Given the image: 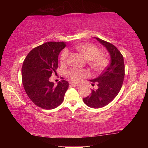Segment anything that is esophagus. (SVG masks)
I'll return each mask as SVG.
<instances>
[{
  "label": "esophagus",
  "mask_w": 148,
  "mask_h": 148,
  "mask_svg": "<svg viewBox=\"0 0 148 148\" xmlns=\"http://www.w3.org/2000/svg\"><path fill=\"white\" fill-rule=\"evenodd\" d=\"M70 85H71V86H73V87H79L80 86V84H78V83H73V82H71Z\"/></svg>",
  "instance_id": "34e87169"
}]
</instances>
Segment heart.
Here are the masks:
<instances>
[{"instance_id": "obj_1", "label": "heart", "mask_w": 148, "mask_h": 148, "mask_svg": "<svg viewBox=\"0 0 148 148\" xmlns=\"http://www.w3.org/2000/svg\"><path fill=\"white\" fill-rule=\"evenodd\" d=\"M77 50L88 60V63L94 71H100L104 69L108 64V59L103 54H101L100 50L98 47L92 44H83L77 46ZM69 56L67 49H64L60 54V62L64 64L66 62ZM66 76L73 82H79L82 78L88 75V71L86 69H79L71 68L66 73Z\"/></svg>"}]
</instances>
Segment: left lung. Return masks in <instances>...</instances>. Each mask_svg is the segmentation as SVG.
<instances>
[{
	"instance_id": "8db88e82",
	"label": "left lung",
	"mask_w": 148,
	"mask_h": 148,
	"mask_svg": "<svg viewBox=\"0 0 148 148\" xmlns=\"http://www.w3.org/2000/svg\"><path fill=\"white\" fill-rule=\"evenodd\" d=\"M95 38L106 48L110 62L100 76L90 80L92 86L97 85V89L92 90L90 96L83 100L90 108H100L112 102L120 92L125 77V64L123 56L116 47L100 38Z\"/></svg>"
}]
</instances>
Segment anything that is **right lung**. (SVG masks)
<instances>
[{
  "label": "right lung",
  "instance_id": "1",
  "mask_svg": "<svg viewBox=\"0 0 148 148\" xmlns=\"http://www.w3.org/2000/svg\"><path fill=\"white\" fill-rule=\"evenodd\" d=\"M66 46L63 42H48L34 48L24 60L22 82L26 94L36 106L55 108L62 102L69 82L62 80L55 86L49 81L58 68V57Z\"/></svg>",
  "mask_w": 148,
  "mask_h": 148
}]
</instances>
